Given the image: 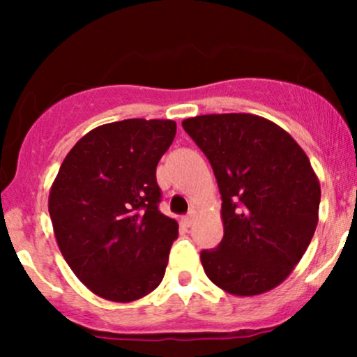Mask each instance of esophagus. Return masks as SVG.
Masks as SVG:
<instances>
[{
  "instance_id": "34e87169",
  "label": "esophagus",
  "mask_w": 357,
  "mask_h": 357,
  "mask_svg": "<svg viewBox=\"0 0 357 357\" xmlns=\"http://www.w3.org/2000/svg\"><path fill=\"white\" fill-rule=\"evenodd\" d=\"M192 221H195V211H191L190 215H186V216H184V223H186L188 227H191V225H192Z\"/></svg>"
}]
</instances>
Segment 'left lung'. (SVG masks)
I'll return each instance as SVG.
<instances>
[{
  "mask_svg": "<svg viewBox=\"0 0 357 357\" xmlns=\"http://www.w3.org/2000/svg\"><path fill=\"white\" fill-rule=\"evenodd\" d=\"M208 158L221 195L223 240L203 250L208 278L233 296L285 280L312 240L321 186L309 158L282 127L253 114L183 121Z\"/></svg>",
  "mask_w": 357,
  "mask_h": 357,
  "instance_id": "left-lung-1",
  "label": "left lung"
}]
</instances>
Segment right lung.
Instances as JSON below:
<instances>
[{"instance_id":"right-lung-1","label":"right lung","mask_w":357,"mask_h":357,"mask_svg":"<svg viewBox=\"0 0 357 357\" xmlns=\"http://www.w3.org/2000/svg\"><path fill=\"white\" fill-rule=\"evenodd\" d=\"M176 122L127 119L96 127L72 147L52 184L48 211L72 272L114 302L147 296L165 277L178 221L159 211V159Z\"/></svg>"}]
</instances>
